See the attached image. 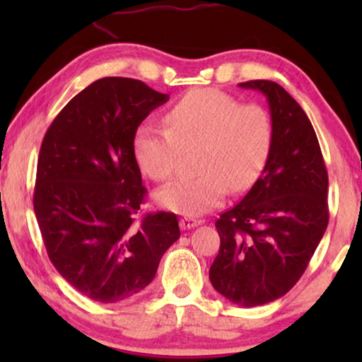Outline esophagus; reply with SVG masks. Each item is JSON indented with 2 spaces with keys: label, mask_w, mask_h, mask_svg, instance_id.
<instances>
[{
  "label": "esophagus",
  "mask_w": 362,
  "mask_h": 362,
  "mask_svg": "<svg viewBox=\"0 0 362 362\" xmlns=\"http://www.w3.org/2000/svg\"><path fill=\"white\" fill-rule=\"evenodd\" d=\"M199 224H201V221L192 219V217H181V221H180V227L182 230L194 229V227H197Z\"/></svg>",
  "instance_id": "34e87169"
}]
</instances>
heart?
I'll use <instances>...</instances> for the list:
<instances>
[{
  "instance_id": "heart-1",
  "label": "heart",
  "mask_w": 362,
  "mask_h": 362,
  "mask_svg": "<svg viewBox=\"0 0 362 362\" xmlns=\"http://www.w3.org/2000/svg\"><path fill=\"white\" fill-rule=\"evenodd\" d=\"M166 130L141 125L132 148L138 168L153 181L175 173L180 153L196 148L199 176L161 187L156 202L181 216H201L221 206L229 187L254 185L269 160L274 125L257 103L239 105L234 97L212 88L187 92L165 115Z\"/></svg>"
}]
</instances>
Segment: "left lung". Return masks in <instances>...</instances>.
I'll return each instance as SVG.
<instances>
[{
    "label": "left lung",
    "instance_id": "left-lung-1",
    "mask_svg": "<svg viewBox=\"0 0 362 362\" xmlns=\"http://www.w3.org/2000/svg\"><path fill=\"white\" fill-rule=\"evenodd\" d=\"M269 102L274 141L264 171L239 204L221 214L209 279L239 306L270 303L293 288L328 227V173L313 125L272 81L239 83Z\"/></svg>",
    "mask_w": 362,
    "mask_h": 362
}]
</instances>
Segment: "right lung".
<instances>
[{"label":"right lung","mask_w":362,"mask_h":362,"mask_svg":"<svg viewBox=\"0 0 362 362\" xmlns=\"http://www.w3.org/2000/svg\"><path fill=\"white\" fill-rule=\"evenodd\" d=\"M168 100L141 81L103 77L62 108L42 140L34 189L39 229L52 265L90 300L118 303L140 293L180 239L171 212L135 224L146 189L133 135Z\"/></svg>","instance_id":"obj_1"}]
</instances>
